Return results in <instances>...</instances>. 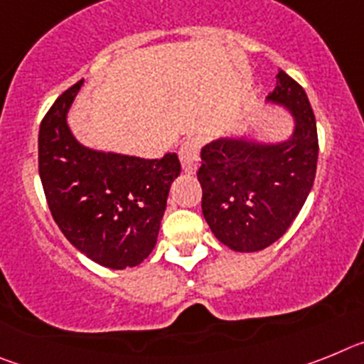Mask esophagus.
I'll use <instances>...</instances> for the list:
<instances>
[{"label":"esophagus","mask_w":364,"mask_h":364,"mask_svg":"<svg viewBox=\"0 0 364 364\" xmlns=\"http://www.w3.org/2000/svg\"><path fill=\"white\" fill-rule=\"evenodd\" d=\"M200 146L202 142L198 138H188L182 147L178 151V156H180V162H182V169L186 173H195L197 169V164H198V154H200Z\"/></svg>","instance_id":"1"}]
</instances>
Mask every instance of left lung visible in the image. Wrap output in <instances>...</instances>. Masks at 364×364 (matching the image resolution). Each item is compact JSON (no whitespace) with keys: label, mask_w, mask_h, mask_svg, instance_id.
I'll list each match as a JSON object with an SVG mask.
<instances>
[{"label":"left lung","mask_w":364,"mask_h":364,"mask_svg":"<svg viewBox=\"0 0 364 364\" xmlns=\"http://www.w3.org/2000/svg\"><path fill=\"white\" fill-rule=\"evenodd\" d=\"M268 100L295 117L290 140L257 144L218 138L200 153L202 213L215 237L235 252H259L281 239L315 180L319 140L306 92L279 70Z\"/></svg>","instance_id":"8db88e82"}]
</instances>
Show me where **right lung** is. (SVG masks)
Here are the masks:
<instances>
[{
  "instance_id": "1",
  "label": "right lung",
  "mask_w": 364,
  "mask_h": 364,
  "mask_svg": "<svg viewBox=\"0 0 364 364\" xmlns=\"http://www.w3.org/2000/svg\"><path fill=\"white\" fill-rule=\"evenodd\" d=\"M83 80L58 96L40 125L38 169L54 222L76 250L111 269L138 266L153 252L176 153L146 160L83 147L67 111Z\"/></svg>"
}]
</instances>
